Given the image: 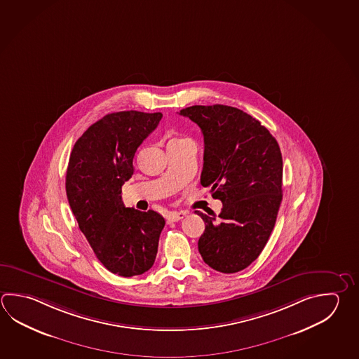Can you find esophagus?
Masks as SVG:
<instances>
[{
    "instance_id": "esophagus-1",
    "label": "esophagus",
    "mask_w": 359,
    "mask_h": 359,
    "mask_svg": "<svg viewBox=\"0 0 359 359\" xmlns=\"http://www.w3.org/2000/svg\"><path fill=\"white\" fill-rule=\"evenodd\" d=\"M187 212H184V210H180V212H170L169 215H168V221L169 222H177V221H180V219H183L184 217H187Z\"/></svg>"
}]
</instances>
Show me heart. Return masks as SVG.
Returning a JSON list of instances; mask_svg holds the SVG:
<instances>
[{
    "mask_svg": "<svg viewBox=\"0 0 359 359\" xmlns=\"http://www.w3.org/2000/svg\"><path fill=\"white\" fill-rule=\"evenodd\" d=\"M188 138H172L171 141H170L169 144H171V143H179V142H183V141H187Z\"/></svg>",
    "mask_w": 359,
    "mask_h": 359,
    "instance_id": "heart-1",
    "label": "heart"
}]
</instances>
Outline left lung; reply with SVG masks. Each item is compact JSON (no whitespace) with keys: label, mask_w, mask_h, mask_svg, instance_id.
I'll list each match as a JSON object with an SVG mask.
<instances>
[{"label":"left lung","mask_w":359,"mask_h":359,"mask_svg":"<svg viewBox=\"0 0 359 359\" xmlns=\"http://www.w3.org/2000/svg\"><path fill=\"white\" fill-rule=\"evenodd\" d=\"M180 115L203 133L201 184L224 204L218 217L196 210L205 224L198 250L215 271H243L260 255L276 224L283 196L279 144L264 126L240 109L194 105L182 109Z\"/></svg>","instance_id":"1"}]
</instances>
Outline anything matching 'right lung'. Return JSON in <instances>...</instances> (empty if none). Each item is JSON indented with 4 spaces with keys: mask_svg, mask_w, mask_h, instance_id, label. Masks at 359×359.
Listing matches in <instances>:
<instances>
[{
    "mask_svg": "<svg viewBox=\"0 0 359 359\" xmlns=\"http://www.w3.org/2000/svg\"><path fill=\"white\" fill-rule=\"evenodd\" d=\"M161 118L137 110L107 114L76 141L69 156V207L96 257L121 277L140 276L154 265L165 226L160 213L127 208L121 196L135 171V151Z\"/></svg>",
    "mask_w": 359,
    "mask_h": 359,
    "instance_id": "1",
    "label": "right lung"
}]
</instances>
